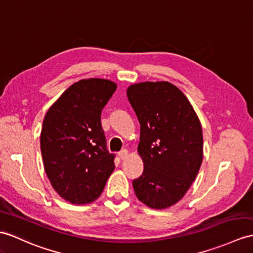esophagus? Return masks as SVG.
I'll return each mask as SVG.
<instances>
[{
	"label": "esophagus",
	"instance_id": "esophagus-1",
	"mask_svg": "<svg viewBox=\"0 0 253 253\" xmlns=\"http://www.w3.org/2000/svg\"><path fill=\"white\" fill-rule=\"evenodd\" d=\"M118 156H119V158H120L121 160H125V159H126L127 156H128V151H127L126 149H123V150H121V151L118 153Z\"/></svg>",
	"mask_w": 253,
	"mask_h": 253
}]
</instances>
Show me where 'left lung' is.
Returning <instances> with one entry per match:
<instances>
[{"mask_svg": "<svg viewBox=\"0 0 253 253\" xmlns=\"http://www.w3.org/2000/svg\"><path fill=\"white\" fill-rule=\"evenodd\" d=\"M127 98L140 123L144 171L133 180L137 199L155 209L179 202L203 161L201 122L188 98L168 82L130 85Z\"/></svg>", "mask_w": 253, "mask_h": 253, "instance_id": "left-lung-1", "label": "left lung"}]
</instances>
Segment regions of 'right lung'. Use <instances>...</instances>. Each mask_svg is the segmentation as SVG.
I'll list each match as a JSON object with an SVG mask.
<instances>
[{
    "label": "right lung",
    "mask_w": 253,
    "mask_h": 253,
    "mask_svg": "<svg viewBox=\"0 0 253 253\" xmlns=\"http://www.w3.org/2000/svg\"><path fill=\"white\" fill-rule=\"evenodd\" d=\"M117 89L110 80H79L55 101L42 122L41 150L46 174L72 204L94 202L115 169L101 123L102 109Z\"/></svg>",
    "instance_id": "add662e5"
}]
</instances>
